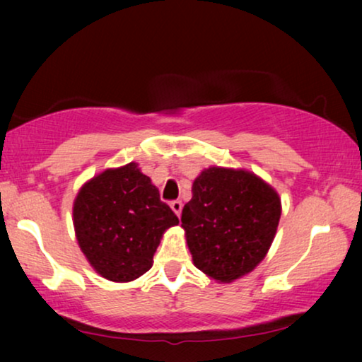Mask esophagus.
I'll use <instances>...</instances> for the list:
<instances>
[{
    "label": "esophagus",
    "mask_w": 362,
    "mask_h": 362,
    "mask_svg": "<svg viewBox=\"0 0 362 362\" xmlns=\"http://www.w3.org/2000/svg\"><path fill=\"white\" fill-rule=\"evenodd\" d=\"M171 209L175 211V214L180 217L181 216V211H182V202L181 201H173L171 202Z\"/></svg>",
    "instance_id": "1"
}]
</instances>
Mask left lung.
<instances>
[{
  "label": "left lung",
  "mask_w": 362,
  "mask_h": 362,
  "mask_svg": "<svg viewBox=\"0 0 362 362\" xmlns=\"http://www.w3.org/2000/svg\"><path fill=\"white\" fill-rule=\"evenodd\" d=\"M280 216V197L264 180L244 170L212 166L192 182L181 227L197 269L229 284L264 260Z\"/></svg>",
  "instance_id": "left-lung-1"
}]
</instances>
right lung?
I'll return each instance as SVG.
<instances>
[{"mask_svg": "<svg viewBox=\"0 0 362 362\" xmlns=\"http://www.w3.org/2000/svg\"><path fill=\"white\" fill-rule=\"evenodd\" d=\"M72 214L88 264L112 281H132L150 270L165 230L180 222L136 163L87 181Z\"/></svg>", "mask_w": 362, "mask_h": 362, "instance_id": "right-lung-1", "label": "right lung"}]
</instances>
